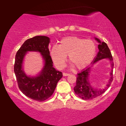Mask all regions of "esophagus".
<instances>
[{"label": "esophagus", "mask_w": 126, "mask_h": 126, "mask_svg": "<svg viewBox=\"0 0 126 126\" xmlns=\"http://www.w3.org/2000/svg\"><path fill=\"white\" fill-rule=\"evenodd\" d=\"M63 76H68L69 75V73H65V72H63Z\"/></svg>", "instance_id": "1"}]
</instances>
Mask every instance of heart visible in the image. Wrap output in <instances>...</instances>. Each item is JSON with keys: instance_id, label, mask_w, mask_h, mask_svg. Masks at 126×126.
Instances as JSON below:
<instances>
[{"instance_id": "obj_1", "label": "heart", "mask_w": 126, "mask_h": 126, "mask_svg": "<svg viewBox=\"0 0 126 126\" xmlns=\"http://www.w3.org/2000/svg\"><path fill=\"white\" fill-rule=\"evenodd\" d=\"M96 52V45L94 41L72 36L61 39L58 46H53L51 56L58 68H63L66 56H68L72 64L76 69H81L90 64Z\"/></svg>"}]
</instances>
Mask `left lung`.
<instances>
[{"label":"left lung","instance_id":"1","mask_svg":"<svg viewBox=\"0 0 126 126\" xmlns=\"http://www.w3.org/2000/svg\"><path fill=\"white\" fill-rule=\"evenodd\" d=\"M95 39L99 43L98 49L99 51L97 56L93 61L92 64L97 63L99 60L104 59V58H107V59H109L111 62V67L113 69V58L108 45L106 43L101 42L100 39L97 38H95ZM91 70V66L88 67L85 69H83L77 75L76 85L74 87V91L79 97L83 100H91L101 95L110 87L113 80V70L112 69L110 73L111 77L108 80V82L106 85V87L102 89L94 88L91 85L89 81V76Z\"/></svg>","mask_w":126,"mask_h":126}]
</instances>
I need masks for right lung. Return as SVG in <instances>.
<instances>
[{
  "instance_id": "add662e5",
  "label": "right lung",
  "mask_w": 126,
  "mask_h": 126,
  "mask_svg": "<svg viewBox=\"0 0 126 126\" xmlns=\"http://www.w3.org/2000/svg\"><path fill=\"white\" fill-rule=\"evenodd\" d=\"M50 38L46 36H35L27 39L15 56L14 72L19 88L30 99L38 101L47 100L52 95L57 84L63 77L61 72L56 70L48 48ZM38 51L44 60V68L40 73L34 77H28L22 69L23 61L27 51Z\"/></svg>"
}]
</instances>
